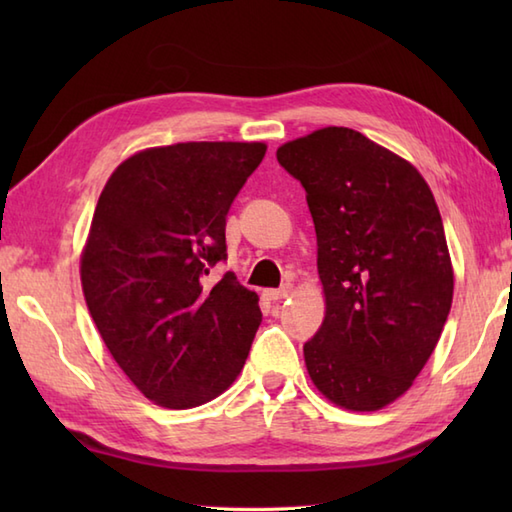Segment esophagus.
<instances>
[{
    "label": "esophagus",
    "mask_w": 512,
    "mask_h": 512,
    "mask_svg": "<svg viewBox=\"0 0 512 512\" xmlns=\"http://www.w3.org/2000/svg\"><path fill=\"white\" fill-rule=\"evenodd\" d=\"M290 295H292V286H290V284L281 286L279 290H268V292H266V297H268L270 301H281V299H288Z\"/></svg>",
    "instance_id": "esophagus-1"
}]
</instances>
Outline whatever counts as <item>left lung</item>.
<instances>
[{
	"label": "left lung",
	"instance_id": "1",
	"mask_svg": "<svg viewBox=\"0 0 512 512\" xmlns=\"http://www.w3.org/2000/svg\"><path fill=\"white\" fill-rule=\"evenodd\" d=\"M319 246L325 317L303 345L314 387L350 411H378L413 385L453 301L436 198L420 171L350 127L281 145Z\"/></svg>",
	"mask_w": 512,
	"mask_h": 512
}]
</instances>
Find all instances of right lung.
I'll use <instances>...</instances> for the list:
<instances>
[{
  "mask_svg": "<svg viewBox=\"0 0 512 512\" xmlns=\"http://www.w3.org/2000/svg\"><path fill=\"white\" fill-rule=\"evenodd\" d=\"M266 143H178L114 169L81 253L85 303L140 394L167 409L217 398L242 372L262 323L259 297L226 257V213Z\"/></svg>",
  "mask_w": 512,
  "mask_h": 512,
  "instance_id": "add662e5",
  "label": "right lung"
}]
</instances>
